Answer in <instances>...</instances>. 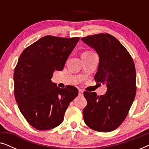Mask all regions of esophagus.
Segmentation results:
<instances>
[{
	"mask_svg": "<svg viewBox=\"0 0 149 149\" xmlns=\"http://www.w3.org/2000/svg\"><path fill=\"white\" fill-rule=\"evenodd\" d=\"M83 95V91L81 90V89H79V95H80V96H82Z\"/></svg>",
	"mask_w": 149,
	"mask_h": 149,
	"instance_id": "esophagus-1",
	"label": "esophagus"
}]
</instances>
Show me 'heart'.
<instances>
[{
    "instance_id": "obj_1",
    "label": "heart",
    "mask_w": 149,
    "mask_h": 149,
    "mask_svg": "<svg viewBox=\"0 0 149 149\" xmlns=\"http://www.w3.org/2000/svg\"><path fill=\"white\" fill-rule=\"evenodd\" d=\"M90 53H92V52H85L83 53V54H90Z\"/></svg>"
}]
</instances>
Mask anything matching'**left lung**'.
<instances>
[{
    "label": "left lung",
    "instance_id": "left-lung-1",
    "mask_svg": "<svg viewBox=\"0 0 149 149\" xmlns=\"http://www.w3.org/2000/svg\"><path fill=\"white\" fill-rule=\"evenodd\" d=\"M100 58L95 74L97 83H106L104 95L84 91L87 106L83 111L86 125L95 131L109 132L121 125L129 113L136 93V68L131 55L111 34L100 33L81 38Z\"/></svg>",
    "mask_w": 149,
    "mask_h": 149
}]
</instances>
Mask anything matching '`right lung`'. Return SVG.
Listing matches in <instances>:
<instances>
[{"label": "right lung", "instance_id": "add662e5", "mask_svg": "<svg viewBox=\"0 0 149 149\" xmlns=\"http://www.w3.org/2000/svg\"><path fill=\"white\" fill-rule=\"evenodd\" d=\"M79 40L43 36L26 47L18 59L13 74L15 98L22 115L36 130L60 125L69 104L78 95L77 87L61 89L51 79L55 70H63Z\"/></svg>", "mask_w": 149, "mask_h": 149}]
</instances>
